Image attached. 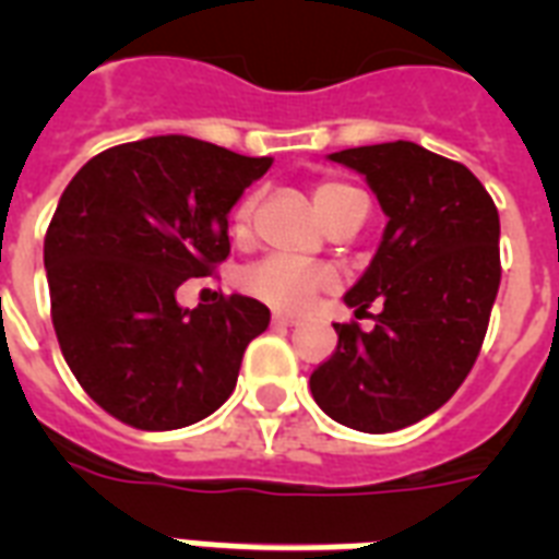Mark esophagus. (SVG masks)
Returning a JSON list of instances; mask_svg holds the SVG:
<instances>
[{
  "label": "esophagus",
  "mask_w": 559,
  "mask_h": 559,
  "mask_svg": "<svg viewBox=\"0 0 559 559\" xmlns=\"http://www.w3.org/2000/svg\"><path fill=\"white\" fill-rule=\"evenodd\" d=\"M296 319H289V316H281L275 313L272 316V328H296Z\"/></svg>",
  "instance_id": "34e87169"
}]
</instances>
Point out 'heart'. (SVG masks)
<instances>
[{
	"mask_svg": "<svg viewBox=\"0 0 559 559\" xmlns=\"http://www.w3.org/2000/svg\"><path fill=\"white\" fill-rule=\"evenodd\" d=\"M348 191H354V188L342 186V182H322L313 193L319 214L324 217V211L331 209L333 202ZM252 209L254 202L246 200L240 202V209L235 211V228L240 235L249 228ZM333 284H336V275H333L328 266L296 261V258H287V254H270V258L252 263V266L243 270V275H240V287H243L249 296L263 301V305L275 307L281 313H301L319 293L331 289Z\"/></svg>",
	"mask_w": 559,
	"mask_h": 559,
	"instance_id": "1",
	"label": "heart"
}]
</instances>
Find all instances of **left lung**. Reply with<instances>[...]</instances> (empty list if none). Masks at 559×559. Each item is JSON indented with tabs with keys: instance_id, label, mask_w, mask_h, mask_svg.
I'll return each instance as SVG.
<instances>
[{
	"instance_id": "8db88e82",
	"label": "left lung",
	"mask_w": 559,
	"mask_h": 559,
	"mask_svg": "<svg viewBox=\"0 0 559 559\" xmlns=\"http://www.w3.org/2000/svg\"><path fill=\"white\" fill-rule=\"evenodd\" d=\"M357 170L389 217L345 305L371 331L340 333L328 362L310 373L324 415L359 432H397L459 391L485 342L499 293V211L464 165L415 142L350 147L328 156Z\"/></svg>"
}]
</instances>
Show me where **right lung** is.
<instances>
[{
    "label": "right lung",
    "mask_w": 559,
    "mask_h": 559,
    "mask_svg": "<svg viewBox=\"0 0 559 559\" xmlns=\"http://www.w3.org/2000/svg\"><path fill=\"white\" fill-rule=\"evenodd\" d=\"M272 156L191 135L118 144L83 165L48 226L51 322L83 391L135 429H182L235 391L270 310L249 296L193 310L182 281L228 258V214Z\"/></svg>",
    "instance_id": "obj_1"
}]
</instances>
